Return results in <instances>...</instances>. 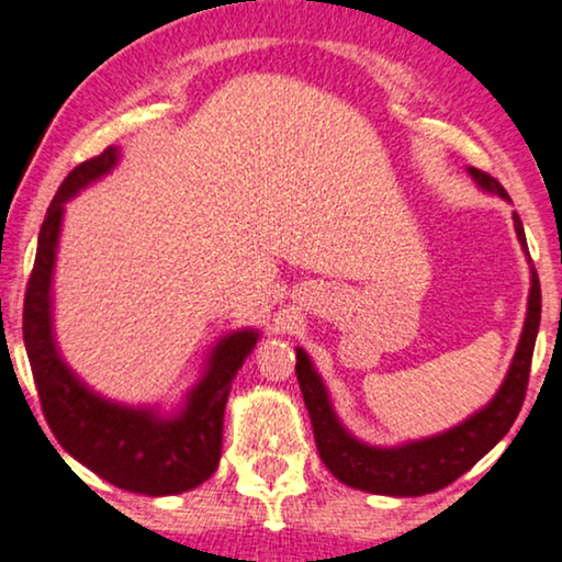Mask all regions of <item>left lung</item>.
<instances>
[{
  "instance_id": "left-lung-1",
  "label": "left lung",
  "mask_w": 562,
  "mask_h": 562,
  "mask_svg": "<svg viewBox=\"0 0 562 562\" xmlns=\"http://www.w3.org/2000/svg\"><path fill=\"white\" fill-rule=\"evenodd\" d=\"M468 172L483 191L512 201L504 186L487 172L477 170V167H468ZM514 229L524 252L529 255L519 214H514ZM539 315H542V291H539L537 271L531 266L527 319H524V330L512 367H508V374L501 390L495 392V397L483 411L470 415L468 420L449 428V431L428 436V439L420 441L400 443V447H369V443L353 439L335 415L323 379L312 367L310 356L302 348H296V379L299 387H302L304 405L310 411L312 431H315L317 451L325 468L340 483L376 495H397V498L436 493L454 483L459 475H464L472 464L480 462L495 443L504 439L508 428L514 426L516 415L524 405V395H527Z\"/></svg>"
}]
</instances>
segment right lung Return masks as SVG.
<instances>
[{
	"instance_id": "add662e5",
	"label": "right lung",
	"mask_w": 562,
	"mask_h": 562,
	"mask_svg": "<svg viewBox=\"0 0 562 562\" xmlns=\"http://www.w3.org/2000/svg\"><path fill=\"white\" fill-rule=\"evenodd\" d=\"M119 149L87 159L67 175L43 218L38 252L27 281L23 338L46 424L64 449L115 487L144 495H175L214 475L222 457L224 407L232 379L258 344V330H235L218 340L206 371L188 392L178 415L162 418L151 407H128L100 397L64 363L54 340V281L64 203L111 172Z\"/></svg>"
}]
</instances>
